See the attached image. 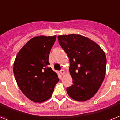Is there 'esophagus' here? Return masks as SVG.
<instances>
[{
	"label": "esophagus",
	"instance_id": "1",
	"mask_svg": "<svg viewBox=\"0 0 120 120\" xmlns=\"http://www.w3.org/2000/svg\"><path fill=\"white\" fill-rule=\"evenodd\" d=\"M60 74H61L62 75H64L65 74V71H64V70H61L60 71Z\"/></svg>",
	"mask_w": 120,
	"mask_h": 120
}]
</instances>
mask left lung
Here are the masks:
<instances>
[{"label": "left lung", "mask_w": 120, "mask_h": 120, "mask_svg": "<svg viewBox=\"0 0 120 120\" xmlns=\"http://www.w3.org/2000/svg\"><path fill=\"white\" fill-rule=\"evenodd\" d=\"M58 40L70 60L73 84L67 88L68 96L77 101L90 99L98 91L106 75L105 52L96 43L84 36L60 35Z\"/></svg>", "instance_id": "1"}]
</instances>
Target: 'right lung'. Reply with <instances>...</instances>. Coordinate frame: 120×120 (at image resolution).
Here are the masks:
<instances>
[{"instance_id": "1", "label": "right lung", "mask_w": 120, "mask_h": 120, "mask_svg": "<svg viewBox=\"0 0 120 120\" xmlns=\"http://www.w3.org/2000/svg\"><path fill=\"white\" fill-rule=\"evenodd\" d=\"M56 38V35L34 37L20 50L14 62L18 86L34 103L48 100L59 80L57 74L48 67L49 55Z\"/></svg>"}]
</instances>
